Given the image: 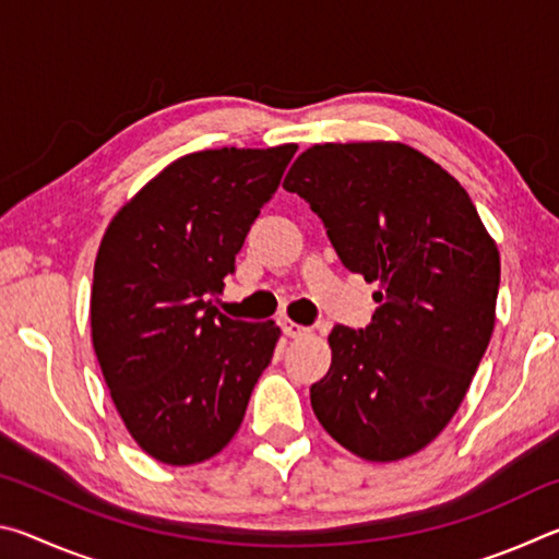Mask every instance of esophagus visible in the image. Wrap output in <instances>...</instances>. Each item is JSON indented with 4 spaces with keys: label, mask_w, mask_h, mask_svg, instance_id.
Here are the masks:
<instances>
[{
    "label": "esophagus",
    "mask_w": 559,
    "mask_h": 559,
    "mask_svg": "<svg viewBox=\"0 0 559 559\" xmlns=\"http://www.w3.org/2000/svg\"><path fill=\"white\" fill-rule=\"evenodd\" d=\"M283 333H286L288 337H302L308 333V328H302L298 323H290V320H283Z\"/></svg>",
    "instance_id": "1"
}]
</instances>
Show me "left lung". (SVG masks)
<instances>
[{"instance_id":"left-lung-1","label":"left lung","mask_w":559,"mask_h":559,"mask_svg":"<svg viewBox=\"0 0 559 559\" xmlns=\"http://www.w3.org/2000/svg\"><path fill=\"white\" fill-rule=\"evenodd\" d=\"M283 189L325 224L343 266L377 281L365 330L335 325L318 421L367 461H400L439 437L493 335L498 246L456 179L402 143H325Z\"/></svg>"}]
</instances>
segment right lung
<instances>
[{
    "instance_id": "1",
    "label": "right lung",
    "mask_w": 559,
    "mask_h": 559,
    "mask_svg": "<svg viewBox=\"0 0 559 559\" xmlns=\"http://www.w3.org/2000/svg\"><path fill=\"white\" fill-rule=\"evenodd\" d=\"M298 145L175 159L112 216L91 290V335L130 437L169 466L239 431L281 328L222 316L212 296Z\"/></svg>"
}]
</instances>
